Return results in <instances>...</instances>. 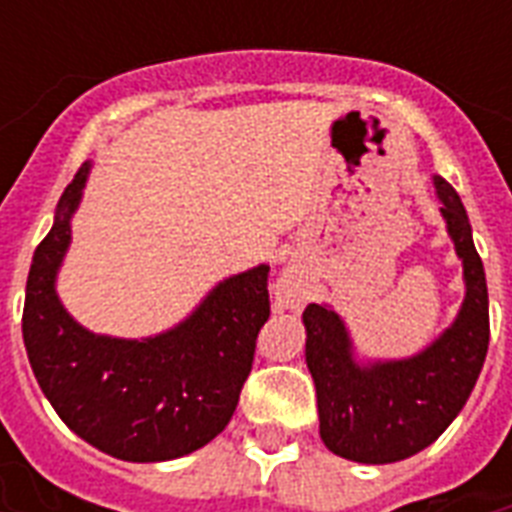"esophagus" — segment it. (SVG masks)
Returning a JSON list of instances; mask_svg holds the SVG:
<instances>
[{"instance_id": "esophagus-1", "label": "esophagus", "mask_w": 512, "mask_h": 512, "mask_svg": "<svg viewBox=\"0 0 512 512\" xmlns=\"http://www.w3.org/2000/svg\"><path fill=\"white\" fill-rule=\"evenodd\" d=\"M276 297H279L281 305H287V308H297V305L303 303V295H300V289L292 279H281L279 289H276Z\"/></svg>"}]
</instances>
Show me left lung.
<instances>
[{"mask_svg": "<svg viewBox=\"0 0 512 512\" xmlns=\"http://www.w3.org/2000/svg\"><path fill=\"white\" fill-rule=\"evenodd\" d=\"M441 215L465 273V300L444 335L412 358L356 364L348 329L332 308L311 303L303 321L305 361L316 382L321 441L366 465L422 452L468 401L489 350V292L468 212L444 177H433Z\"/></svg>", "mask_w": 512, "mask_h": 512, "instance_id": "obj_1", "label": "left lung"}]
</instances>
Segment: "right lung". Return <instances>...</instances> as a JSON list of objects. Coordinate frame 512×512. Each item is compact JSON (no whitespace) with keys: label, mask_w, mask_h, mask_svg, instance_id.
<instances>
[{"label":"right lung","mask_w":512,"mask_h":512,"mask_svg":"<svg viewBox=\"0 0 512 512\" xmlns=\"http://www.w3.org/2000/svg\"><path fill=\"white\" fill-rule=\"evenodd\" d=\"M90 164L68 183L26 281L23 342L58 417L116 460L162 462L209 444L231 422L271 316L268 265L220 281L175 329L146 340L92 335L55 292L71 215Z\"/></svg>","instance_id":"right-lung-1"}]
</instances>
